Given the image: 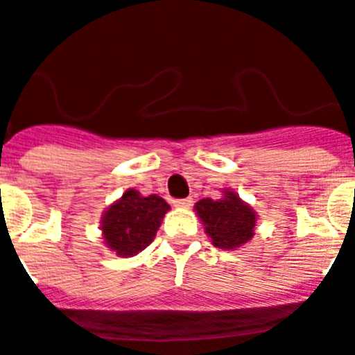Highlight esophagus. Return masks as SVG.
<instances>
[{"label":"esophagus","mask_w":355,"mask_h":355,"mask_svg":"<svg viewBox=\"0 0 355 355\" xmlns=\"http://www.w3.org/2000/svg\"><path fill=\"white\" fill-rule=\"evenodd\" d=\"M192 205L191 198H187V200H175L174 207H180V209H189Z\"/></svg>","instance_id":"obj_1"}]
</instances>
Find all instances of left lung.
Returning a JSON list of instances; mask_svg holds the SVG:
<instances>
[{
	"instance_id": "obj_1",
	"label": "left lung",
	"mask_w": 355,
	"mask_h": 355,
	"mask_svg": "<svg viewBox=\"0 0 355 355\" xmlns=\"http://www.w3.org/2000/svg\"><path fill=\"white\" fill-rule=\"evenodd\" d=\"M220 200H200L194 211L214 248L234 251L254 236L257 212L232 189H223Z\"/></svg>"
}]
</instances>
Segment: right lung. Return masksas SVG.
Here are the masks:
<instances>
[{"label":"right lung","instance_id":"right-lung-1","mask_svg":"<svg viewBox=\"0 0 355 355\" xmlns=\"http://www.w3.org/2000/svg\"><path fill=\"white\" fill-rule=\"evenodd\" d=\"M170 205L157 194L143 196L135 189H126L102 212V240L110 251L121 258L139 254L154 242L155 232Z\"/></svg>","mask_w":355,"mask_h":355}]
</instances>
